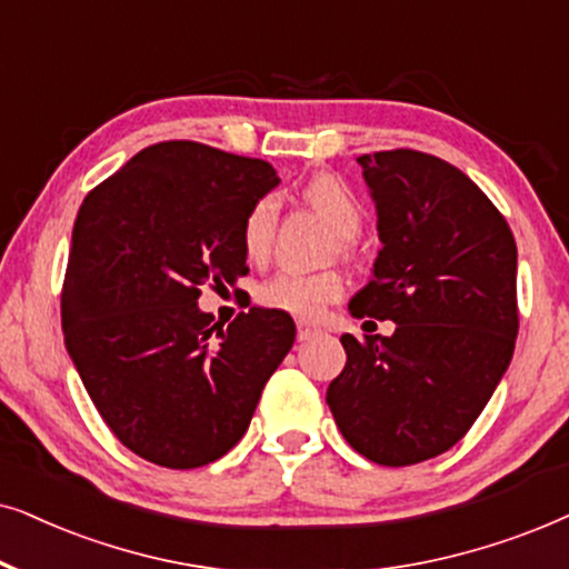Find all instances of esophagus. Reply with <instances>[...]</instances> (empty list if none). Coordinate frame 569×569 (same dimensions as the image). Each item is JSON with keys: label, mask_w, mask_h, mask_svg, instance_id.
Wrapping results in <instances>:
<instances>
[{"label": "esophagus", "mask_w": 569, "mask_h": 569, "mask_svg": "<svg viewBox=\"0 0 569 569\" xmlns=\"http://www.w3.org/2000/svg\"><path fill=\"white\" fill-rule=\"evenodd\" d=\"M320 332H322L320 325H315V322H309V320H299L297 322V338L299 340H309V338L320 336Z\"/></svg>", "instance_id": "34e87169"}]
</instances>
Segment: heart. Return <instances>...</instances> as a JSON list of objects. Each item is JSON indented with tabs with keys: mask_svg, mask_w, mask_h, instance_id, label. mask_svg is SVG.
<instances>
[{
	"mask_svg": "<svg viewBox=\"0 0 569 569\" xmlns=\"http://www.w3.org/2000/svg\"><path fill=\"white\" fill-rule=\"evenodd\" d=\"M307 202L332 226L338 237L351 239L361 229V206L351 189L336 177H317L305 189ZM278 200L272 194H262L252 202L241 221V249L249 260H262L270 249L272 231H276ZM346 280L338 272H301L280 270L264 280L257 291L262 307L278 309V312L315 320L325 312V307L336 305L343 297Z\"/></svg>",
	"mask_w": 569,
	"mask_h": 569,
	"instance_id": "1",
	"label": "heart"
}]
</instances>
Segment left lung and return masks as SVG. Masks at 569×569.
<instances>
[{"label": "left lung", "mask_w": 569, "mask_h": 569, "mask_svg": "<svg viewBox=\"0 0 569 569\" xmlns=\"http://www.w3.org/2000/svg\"><path fill=\"white\" fill-rule=\"evenodd\" d=\"M382 249L351 299L392 336H340L328 388L340 435L380 466L450 450L479 419L518 338V247L502 213L456 166L419 150L359 156Z\"/></svg>", "instance_id": "left-lung-1"}]
</instances>
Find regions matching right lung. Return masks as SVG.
<instances>
[{"label": "right lung", "instance_id": "add662e5", "mask_svg": "<svg viewBox=\"0 0 569 569\" xmlns=\"http://www.w3.org/2000/svg\"><path fill=\"white\" fill-rule=\"evenodd\" d=\"M278 181L260 158L169 140L80 206L64 346L101 419L150 463L184 471L226 456L291 351V315L249 307L223 328L197 307L206 280L247 276L241 221Z\"/></svg>", "mask_w": 569, "mask_h": 569}]
</instances>
